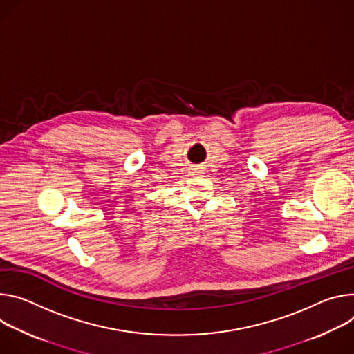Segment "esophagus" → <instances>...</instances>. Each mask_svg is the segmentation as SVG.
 I'll list each match as a JSON object with an SVG mask.
<instances>
[{"mask_svg": "<svg viewBox=\"0 0 354 354\" xmlns=\"http://www.w3.org/2000/svg\"><path fill=\"white\" fill-rule=\"evenodd\" d=\"M189 174H191V176H201V174H203V170H201L200 167L191 169V170H189Z\"/></svg>", "mask_w": 354, "mask_h": 354, "instance_id": "obj_1", "label": "esophagus"}]
</instances>
